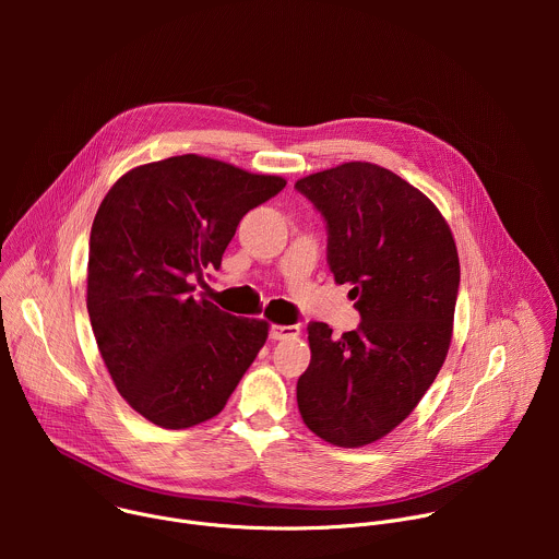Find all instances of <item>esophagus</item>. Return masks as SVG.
I'll use <instances>...</instances> for the list:
<instances>
[{
  "label": "esophagus",
  "mask_w": 559,
  "mask_h": 559,
  "mask_svg": "<svg viewBox=\"0 0 559 559\" xmlns=\"http://www.w3.org/2000/svg\"><path fill=\"white\" fill-rule=\"evenodd\" d=\"M298 334H300L298 325H272L270 328L272 341H287V338H296Z\"/></svg>",
  "instance_id": "1"
}]
</instances>
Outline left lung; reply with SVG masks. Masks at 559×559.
I'll list each match as a JSON object with an SVG mask.
<instances>
[{
	"mask_svg": "<svg viewBox=\"0 0 559 559\" xmlns=\"http://www.w3.org/2000/svg\"><path fill=\"white\" fill-rule=\"evenodd\" d=\"M328 223V263L349 283L360 325L332 336L309 323L311 362L298 378L302 423L336 447H362L401 425L436 380L460 287L453 234L405 179L352 162L294 186Z\"/></svg>",
	"mask_w": 559,
	"mask_h": 559,
	"instance_id": "8db88e82",
	"label": "left lung"
}]
</instances>
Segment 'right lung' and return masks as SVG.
<instances>
[{
	"instance_id": "1",
	"label": "right lung",
	"mask_w": 559,
	"mask_h": 559,
	"mask_svg": "<svg viewBox=\"0 0 559 559\" xmlns=\"http://www.w3.org/2000/svg\"><path fill=\"white\" fill-rule=\"evenodd\" d=\"M285 179L199 154L126 173L102 201L88 254V313L126 403L164 429L221 414L267 341V323L192 296L225 248Z\"/></svg>"
}]
</instances>
